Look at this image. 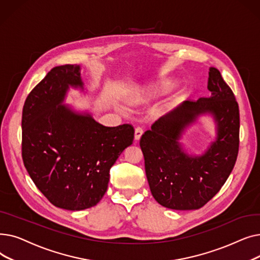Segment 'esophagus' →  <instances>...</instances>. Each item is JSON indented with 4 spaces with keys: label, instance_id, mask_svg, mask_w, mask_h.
<instances>
[{
    "label": "esophagus",
    "instance_id": "1",
    "mask_svg": "<svg viewBox=\"0 0 260 260\" xmlns=\"http://www.w3.org/2000/svg\"><path fill=\"white\" fill-rule=\"evenodd\" d=\"M142 134H143V129H142L141 127H137V128H136V129H135V140H136V141H139L140 138H141Z\"/></svg>",
    "mask_w": 260,
    "mask_h": 260
}]
</instances>
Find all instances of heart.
I'll return each instance as SVG.
<instances>
[{
	"label": "heart",
	"mask_w": 260,
	"mask_h": 260,
	"mask_svg": "<svg viewBox=\"0 0 260 260\" xmlns=\"http://www.w3.org/2000/svg\"><path fill=\"white\" fill-rule=\"evenodd\" d=\"M159 91H160V89L155 88V87H148V88H146V92H147V94H149V95H155V94H157Z\"/></svg>",
	"instance_id": "heart-1"
}]
</instances>
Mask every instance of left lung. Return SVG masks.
Returning <instances> with one entry per match:
<instances>
[{
	"label": "left lung",
	"instance_id": "obj_1",
	"mask_svg": "<svg viewBox=\"0 0 260 260\" xmlns=\"http://www.w3.org/2000/svg\"><path fill=\"white\" fill-rule=\"evenodd\" d=\"M211 95L184 101L158 119L140 139L153 197L172 210H197L219 192L234 169L239 148V108L220 72L210 67ZM210 113L217 137L204 154L188 155L179 140L198 115Z\"/></svg>",
	"mask_w": 260,
	"mask_h": 260
}]
</instances>
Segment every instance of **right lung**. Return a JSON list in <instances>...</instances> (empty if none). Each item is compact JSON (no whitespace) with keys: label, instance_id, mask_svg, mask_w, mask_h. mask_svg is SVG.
Returning <instances> with one entry per match:
<instances>
[{"label":"right lung","instance_id":"1","mask_svg":"<svg viewBox=\"0 0 260 260\" xmlns=\"http://www.w3.org/2000/svg\"><path fill=\"white\" fill-rule=\"evenodd\" d=\"M79 65L53 67L27 95L22 158L36 186L57 208L81 211L104 196L109 170L133 143L134 127L104 126L89 113L62 105L70 87L83 89Z\"/></svg>","mask_w":260,"mask_h":260}]
</instances>
